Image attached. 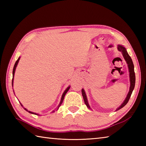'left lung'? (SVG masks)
Wrapping results in <instances>:
<instances>
[{
  "label": "left lung",
  "instance_id": "8db88e82",
  "mask_svg": "<svg viewBox=\"0 0 146 146\" xmlns=\"http://www.w3.org/2000/svg\"><path fill=\"white\" fill-rule=\"evenodd\" d=\"M117 49H118V50L122 52L123 56V58H124L126 63L128 65L131 85H130L129 92L128 93L127 95L126 98L125 99V100L123 101V103L121 104L119 108H117L116 111L119 110V109H120V108H122V107H124L127 104V102L129 100V98H130V97H131V96L132 95L133 90H134V88L135 83V72H134V64H133V62H132V60L131 56H130L129 55L127 51V50H126V49L124 47H123V46L118 45L117 46ZM82 93L83 100H84L85 105H86V107H87L89 108V109H90V108L91 109V108H90V105L88 104V100H87V98H86V94L85 92V90L83 89L82 90Z\"/></svg>",
  "mask_w": 146,
  "mask_h": 146
}]
</instances>
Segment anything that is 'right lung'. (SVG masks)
Returning <instances> with one entry per match:
<instances>
[{"instance_id": "obj_1", "label": "right lung", "mask_w": 146, "mask_h": 146, "mask_svg": "<svg viewBox=\"0 0 146 146\" xmlns=\"http://www.w3.org/2000/svg\"><path fill=\"white\" fill-rule=\"evenodd\" d=\"M19 60H20V57L18 59H17V60L16 61V62H15V64H14V68H13V71H12V76H13V78H12V86H13V80H14V73H15V68H16V67H17V64H18V63H19ZM70 86H68V87L65 90V91L64 92V93L63 94V95H62V97H61V102H60V104H59V105H58V108H57V110L59 108V107H60V105H61V104L63 103V99H64V96H65V95H66V93L68 92V91L69 90V89H70ZM21 106L23 107V105H22L21 104ZM24 109H25L26 111H28V112H29L30 113H33V114H35V115H39V114H38V113H34V112H32V111H29V110H27L26 108H24Z\"/></svg>"}]
</instances>
